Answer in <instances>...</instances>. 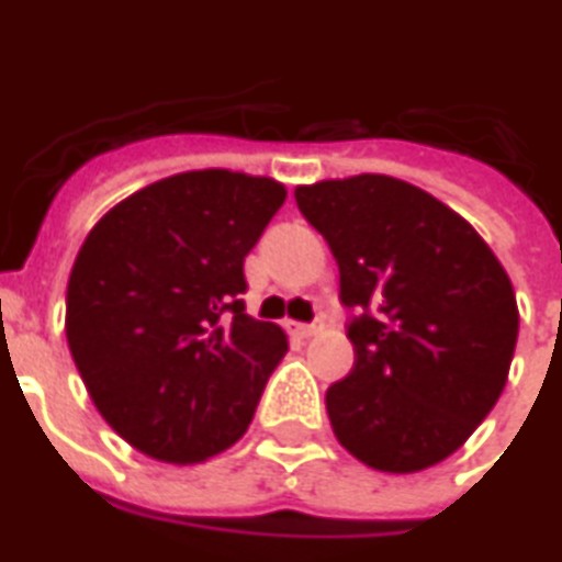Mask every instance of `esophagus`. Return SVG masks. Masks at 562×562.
<instances>
[{"instance_id": "34e87169", "label": "esophagus", "mask_w": 562, "mask_h": 562, "mask_svg": "<svg viewBox=\"0 0 562 562\" xmlns=\"http://www.w3.org/2000/svg\"><path fill=\"white\" fill-rule=\"evenodd\" d=\"M289 333L297 338H312L315 333H318V327H315V324H297V321H291Z\"/></svg>"}]
</instances>
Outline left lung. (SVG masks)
I'll use <instances>...</instances> for the list:
<instances>
[{
	"mask_svg": "<svg viewBox=\"0 0 562 562\" xmlns=\"http://www.w3.org/2000/svg\"><path fill=\"white\" fill-rule=\"evenodd\" d=\"M338 265L357 362L327 389L333 434L376 471L430 469L504 392L519 338L507 271L469 221L383 173L294 191Z\"/></svg>",
	"mask_w": 562,
	"mask_h": 562,
	"instance_id": "1",
	"label": "left lung"
}]
</instances>
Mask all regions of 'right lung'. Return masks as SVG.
Wrapping results in <instances>:
<instances>
[{"instance_id":"1","label":"right lung","mask_w":562,"mask_h":562,"mask_svg":"<svg viewBox=\"0 0 562 562\" xmlns=\"http://www.w3.org/2000/svg\"><path fill=\"white\" fill-rule=\"evenodd\" d=\"M285 203L268 177L188 170L140 188L81 244L67 345L102 418L161 462H203L247 434L289 350L244 312V256Z\"/></svg>"}]
</instances>
